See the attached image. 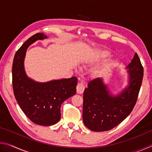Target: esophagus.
<instances>
[{
  "label": "esophagus",
  "mask_w": 152,
  "mask_h": 152,
  "mask_svg": "<svg viewBox=\"0 0 152 152\" xmlns=\"http://www.w3.org/2000/svg\"><path fill=\"white\" fill-rule=\"evenodd\" d=\"M84 88H85V86L81 82H78V84H77L76 86V91L78 94H82L83 93V92L84 91Z\"/></svg>",
  "instance_id": "obj_1"
}]
</instances>
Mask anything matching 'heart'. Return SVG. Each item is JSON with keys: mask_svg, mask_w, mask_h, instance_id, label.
Instances as JSON below:
<instances>
[{"mask_svg": "<svg viewBox=\"0 0 152 152\" xmlns=\"http://www.w3.org/2000/svg\"><path fill=\"white\" fill-rule=\"evenodd\" d=\"M110 55V53L109 51H105V50H99L97 51L96 53H95V58L96 59H102V58H106L107 57H109ZM92 60L91 59H88V60H86L87 62H91ZM102 73H103V70L102 69H99V70H96L94 71L92 74V76L93 78H99L102 76Z\"/></svg>", "mask_w": 152, "mask_h": 152, "instance_id": "1", "label": "heart"}]
</instances>
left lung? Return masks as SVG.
I'll return each mask as SVG.
<instances>
[{"mask_svg":"<svg viewBox=\"0 0 152 152\" xmlns=\"http://www.w3.org/2000/svg\"><path fill=\"white\" fill-rule=\"evenodd\" d=\"M128 84L114 94L104 79L88 84L83 96L84 124L93 132H106L116 127L130 114L137 101L143 76V68L137 53L126 67Z\"/></svg>","mask_w":152,"mask_h":152,"instance_id":"obj_1","label":"left lung"}]
</instances>
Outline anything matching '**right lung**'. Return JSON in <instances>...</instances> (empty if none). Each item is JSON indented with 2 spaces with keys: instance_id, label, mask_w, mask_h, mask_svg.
Wrapping results in <instances>:
<instances>
[{
  "instance_id": "add662e5",
  "label": "right lung",
  "mask_w": 152,
  "mask_h": 152,
  "mask_svg": "<svg viewBox=\"0 0 152 152\" xmlns=\"http://www.w3.org/2000/svg\"><path fill=\"white\" fill-rule=\"evenodd\" d=\"M48 39L43 33L29 38L16 52L12 68V87L18 104L35 124L50 126L60 119V107L64 101L76 92V77L39 82L27 76L24 61L27 50L37 40Z\"/></svg>"
}]
</instances>
